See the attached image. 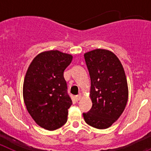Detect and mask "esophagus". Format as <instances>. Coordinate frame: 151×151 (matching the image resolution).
Instances as JSON below:
<instances>
[{"label": "esophagus", "mask_w": 151, "mask_h": 151, "mask_svg": "<svg viewBox=\"0 0 151 151\" xmlns=\"http://www.w3.org/2000/svg\"><path fill=\"white\" fill-rule=\"evenodd\" d=\"M81 98H82V94H79L78 95L76 96V101H79V100H81Z\"/></svg>", "instance_id": "obj_1"}]
</instances>
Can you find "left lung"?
Instances as JSON below:
<instances>
[{
    "label": "left lung",
    "instance_id": "left-lung-1",
    "mask_svg": "<svg viewBox=\"0 0 151 151\" xmlns=\"http://www.w3.org/2000/svg\"><path fill=\"white\" fill-rule=\"evenodd\" d=\"M91 78L92 107L83 113L85 122L105 129L111 126L125 110L129 89L123 66L118 57L105 49L84 54Z\"/></svg>",
    "mask_w": 151,
    "mask_h": 151
}]
</instances>
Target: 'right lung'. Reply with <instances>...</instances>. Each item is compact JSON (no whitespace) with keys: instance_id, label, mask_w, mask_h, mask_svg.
Instances as JSON below:
<instances>
[{"instance_id":"1","label":"right lung","mask_w":151,"mask_h":151,"mask_svg":"<svg viewBox=\"0 0 151 151\" xmlns=\"http://www.w3.org/2000/svg\"><path fill=\"white\" fill-rule=\"evenodd\" d=\"M73 56L59 50L40 53L29 65L23 82V99L28 112L41 128L56 130L67 121L73 104L63 72Z\"/></svg>"}]
</instances>
